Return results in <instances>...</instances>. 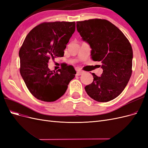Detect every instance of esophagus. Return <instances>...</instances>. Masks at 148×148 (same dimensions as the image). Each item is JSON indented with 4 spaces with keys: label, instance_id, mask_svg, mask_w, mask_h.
Instances as JSON below:
<instances>
[{
    "label": "esophagus",
    "instance_id": "obj_1",
    "mask_svg": "<svg viewBox=\"0 0 148 148\" xmlns=\"http://www.w3.org/2000/svg\"><path fill=\"white\" fill-rule=\"evenodd\" d=\"M84 73V71H82V70H78L77 72V76H80L81 75H82Z\"/></svg>",
    "mask_w": 148,
    "mask_h": 148
}]
</instances>
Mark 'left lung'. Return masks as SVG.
<instances>
[{"label":"left lung","mask_w":148,"mask_h":148,"mask_svg":"<svg viewBox=\"0 0 148 148\" xmlns=\"http://www.w3.org/2000/svg\"><path fill=\"white\" fill-rule=\"evenodd\" d=\"M78 32L91 48L94 61H100L103 72L95 73L93 82L85 86L89 97L97 102L113 100L127 85L132 73L133 50L128 39L117 26L102 19L77 22Z\"/></svg>","instance_id":"obj_1"}]
</instances>
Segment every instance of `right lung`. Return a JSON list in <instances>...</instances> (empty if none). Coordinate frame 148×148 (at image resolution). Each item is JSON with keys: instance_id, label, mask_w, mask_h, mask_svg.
Returning <instances> with one entry per match:
<instances>
[{"instance_id": "1", "label": "right lung", "mask_w": 148, "mask_h": 148, "mask_svg": "<svg viewBox=\"0 0 148 148\" xmlns=\"http://www.w3.org/2000/svg\"><path fill=\"white\" fill-rule=\"evenodd\" d=\"M75 31V22H44L26 36L19 51L20 74L36 99L53 102L63 96L77 73L73 66L64 64L51 70L49 60L63 57L64 50Z\"/></svg>"}]
</instances>
